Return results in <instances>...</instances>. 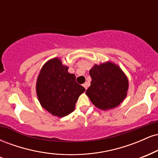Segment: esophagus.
<instances>
[{"mask_svg":"<svg viewBox=\"0 0 158 158\" xmlns=\"http://www.w3.org/2000/svg\"><path fill=\"white\" fill-rule=\"evenodd\" d=\"M83 87L85 88V90L88 89V82H85L83 84Z\"/></svg>","mask_w":158,"mask_h":158,"instance_id":"34e87169","label":"esophagus"}]
</instances>
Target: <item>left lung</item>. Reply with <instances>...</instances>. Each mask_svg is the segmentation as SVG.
Listing matches in <instances>:
<instances>
[{
	"label": "left lung",
	"mask_w": 158,
	"mask_h": 158,
	"mask_svg": "<svg viewBox=\"0 0 158 158\" xmlns=\"http://www.w3.org/2000/svg\"><path fill=\"white\" fill-rule=\"evenodd\" d=\"M89 73L91 82L86 95L97 108L106 110L123 102L127 96L128 80L119 66L107 61L94 65Z\"/></svg>",
	"instance_id": "8db88e82"
}]
</instances>
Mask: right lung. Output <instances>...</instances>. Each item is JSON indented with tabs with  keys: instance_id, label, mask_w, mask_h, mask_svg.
Instances as JSON below:
<instances>
[{
	"instance_id": "obj_1",
	"label": "right lung",
	"mask_w": 158,
	"mask_h": 158,
	"mask_svg": "<svg viewBox=\"0 0 158 158\" xmlns=\"http://www.w3.org/2000/svg\"><path fill=\"white\" fill-rule=\"evenodd\" d=\"M58 58L43 65L36 81V94L41 106L53 116L63 117L73 112L85 88L76 81L74 74Z\"/></svg>"
}]
</instances>
